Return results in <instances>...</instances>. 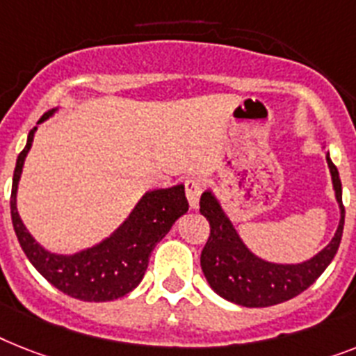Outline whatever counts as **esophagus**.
Returning <instances> with one entry per match:
<instances>
[{
	"mask_svg": "<svg viewBox=\"0 0 356 356\" xmlns=\"http://www.w3.org/2000/svg\"><path fill=\"white\" fill-rule=\"evenodd\" d=\"M202 187H204V184H202L198 176H191V178L185 180V195H187V202H189L191 209H198Z\"/></svg>",
	"mask_w": 356,
	"mask_h": 356,
	"instance_id": "esophagus-1",
	"label": "esophagus"
}]
</instances>
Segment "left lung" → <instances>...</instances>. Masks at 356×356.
<instances>
[{
  "label": "left lung",
  "mask_w": 356,
  "mask_h": 356,
  "mask_svg": "<svg viewBox=\"0 0 356 356\" xmlns=\"http://www.w3.org/2000/svg\"><path fill=\"white\" fill-rule=\"evenodd\" d=\"M325 161L330 167L334 200L339 204V227L331 242L304 262L282 264L258 257L243 242L214 191L207 189L202 195L200 213L209 222L211 234L202 251L200 264L205 280L216 295L243 307H267L295 298L325 271L339 251L346 216L339 169L331 161L330 152L325 154Z\"/></svg>",
  "instance_id": "left-lung-1"
}]
</instances>
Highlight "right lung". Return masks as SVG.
Instances as JSON below:
<instances>
[{"instance_id":"obj_1","label":"right lung","mask_w":356,"mask_h":356,"mask_svg":"<svg viewBox=\"0 0 356 356\" xmlns=\"http://www.w3.org/2000/svg\"><path fill=\"white\" fill-rule=\"evenodd\" d=\"M60 107L51 108L31 129L26 145L16 160L10 195V214L17 242L41 277L61 293L83 302H108L136 289L149 266V257L176 220L189 209L181 184L167 189L147 191L138 200L125 222L102 242L76 252H52L29 233L17 213V185L25 158L41 123L52 118Z\"/></svg>"}]
</instances>
